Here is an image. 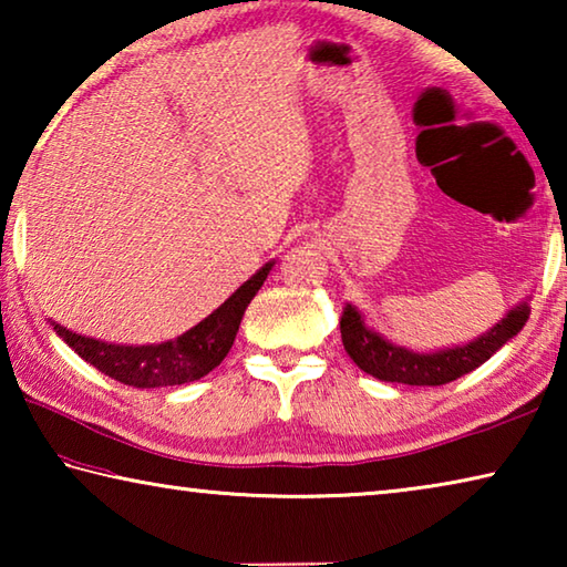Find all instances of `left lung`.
I'll list each match as a JSON object with an SVG mask.
<instances>
[{
  "label": "left lung",
  "instance_id": "1",
  "mask_svg": "<svg viewBox=\"0 0 567 567\" xmlns=\"http://www.w3.org/2000/svg\"><path fill=\"white\" fill-rule=\"evenodd\" d=\"M527 315H530V307L520 302L483 338L465 344V348L433 354H420L382 340L378 332L364 328L360 312L352 305L344 307L340 332L344 350L368 375L385 382H402V385H445V382L463 378L465 372L491 360L507 340L523 330Z\"/></svg>",
  "mask_w": 567,
  "mask_h": 567
}]
</instances>
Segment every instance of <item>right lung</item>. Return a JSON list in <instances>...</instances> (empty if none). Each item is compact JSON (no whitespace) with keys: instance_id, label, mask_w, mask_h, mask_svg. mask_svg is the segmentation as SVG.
<instances>
[{"instance_id":"add662e5","label":"right lung","mask_w":567,"mask_h":567,"mask_svg":"<svg viewBox=\"0 0 567 567\" xmlns=\"http://www.w3.org/2000/svg\"><path fill=\"white\" fill-rule=\"evenodd\" d=\"M270 270L272 262H267L225 305H219L209 318L195 324L185 334H179L177 340L162 344H137V348H132V344H112L94 338H82V334L66 330L56 322L52 324L54 332L84 362L94 364L100 372L122 382V385L140 390L185 385V382L205 378L209 370H215L227 358L247 305L260 290Z\"/></svg>"}]
</instances>
